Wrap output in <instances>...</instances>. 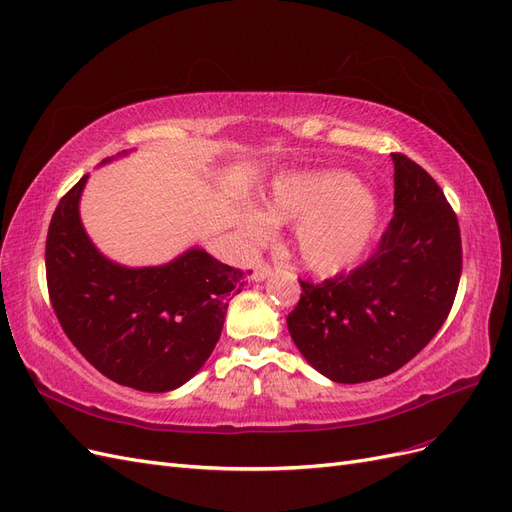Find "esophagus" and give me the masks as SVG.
<instances>
[{
  "mask_svg": "<svg viewBox=\"0 0 512 512\" xmlns=\"http://www.w3.org/2000/svg\"><path fill=\"white\" fill-rule=\"evenodd\" d=\"M271 271H273V267L269 265V262H258L256 265V269H254V273H252V280H256V282H262V280H267V277L271 275Z\"/></svg>",
  "mask_w": 512,
  "mask_h": 512,
  "instance_id": "1",
  "label": "esophagus"
}]
</instances>
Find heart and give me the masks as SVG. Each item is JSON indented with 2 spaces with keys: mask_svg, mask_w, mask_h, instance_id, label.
<instances>
[{
  "mask_svg": "<svg viewBox=\"0 0 512 512\" xmlns=\"http://www.w3.org/2000/svg\"><path fill=\"white\" fill-rule=\"evenodd\" d=\"M267 215L277 222H301L299 254L316 273H337L361 258L378 226V200L361 190V183L342 170L280 179L267 200ZM243 230L262 237L269 222L258 211L243 215Z\"/></svg>",
  "mask_w": 512,
  "mask_h": 512,
  "instance_id": "obj_1",
  "label": "heart"
}]
</instances>
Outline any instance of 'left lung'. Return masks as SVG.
<instances>
[{"label": "left lung", "instance_id": "left-lung-1", "mask_svg": "<svg viewBox=\"0 0 512 512\" xmlns=\"http://www.w3.org/2000/svg\"><path fill=\"white\" fill-rule=\"evenodd\" d=\"M395 164V213L378 247L348 275L301 282L288 331L307 363L342 384L393 374L421 352L451 314L461 277L453 207L423 166Z\"/></svg>", "mask_w": 512, "mask_h": 512}]
</instances>
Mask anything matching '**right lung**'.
Instances as JSON below:
<instances>
[{"mask_svg":"<svg viewBox=\"0 0 512 512\" xmlns=\"http://www.w3.org/2000/svg\"><path fill=\"white\" fill-rule=\"evenodd\" d=\"M89 175L61 196L46 235V286L61 329L100 374L145 393L173 391L205 365L245 275L190 250L162 267L106 260L79 218Z\"/></svg>","mask_w":512,"mask_h":512,"instance_id":"add662e5","label":"right lung"}]
</instances>
